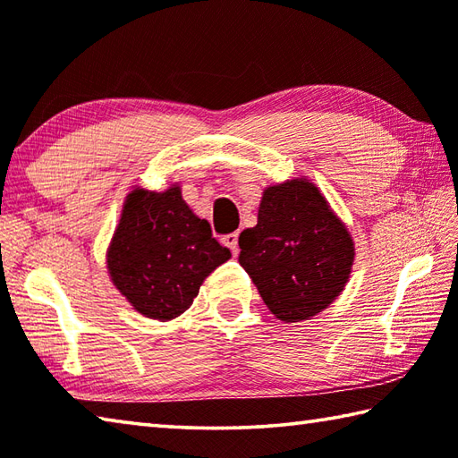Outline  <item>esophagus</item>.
Segmentation results:
<instances>
[{"mask_svg": "<svg viewBox=\"0 0 458 458\" xmlns=\"http://www.w3.org/2000/svg\"><path fill=\"white\" fill-rule=\"evenodd\" d=\"M221 243H223L225 247H229V250L233 251V253H237V250H239V235H237V233L223 235V237H221Z\"/></svg>", "mask_w": 458, "mask_h": 458, "instance_id": "obj_1", "label": "esophagus"}]
</instances>
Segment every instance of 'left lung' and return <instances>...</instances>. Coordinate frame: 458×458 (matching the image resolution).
Returning <instances> with one entry per match:
<instances>
[{
    "label": "left lung",
    "mask_w": 458,
    "mask_h": 458,
    "mask_svg": "<svg viewBox=\"0 0 458 458\" xmlns=\"http://www.w3.org/2000/svg\"><path fill=\"white\" fill-rule=\"evenodd\" d=\"M239 263L282 322H301L326 310L354 266L350 231L308 179L263 191L258 225L239 235Z\"/></svg>",
    "instance_id": "obj_1"
}]
</instances>
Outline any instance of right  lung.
Here are the masks:
<instances>
[{
  "label": "right lung",
  "mask_w": 458,
  "mask_h": 458,
  "mask_svg": "<svg viewBox=\"0 0 458 458\" xmlns=\"http://www.w3.org/2000/svg\"><path fill=\"white\" fill-rule=\"evenodd\" d=\"M231 258L211 225L191 211L181 187L128 192L106 266L112 284L150 319H173L191 308L200 284Z\"/></svg>",
  "instance_id": "1"
}]
</instances>
